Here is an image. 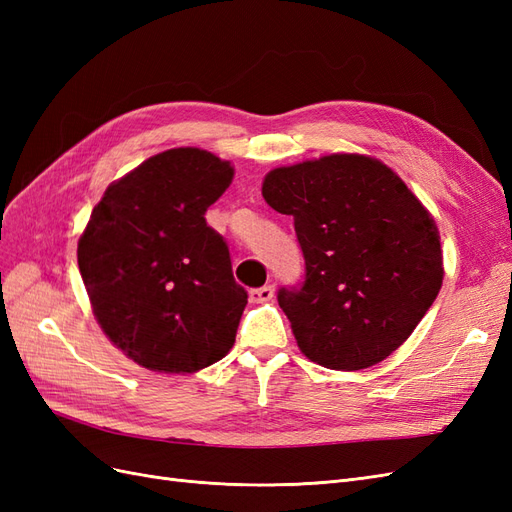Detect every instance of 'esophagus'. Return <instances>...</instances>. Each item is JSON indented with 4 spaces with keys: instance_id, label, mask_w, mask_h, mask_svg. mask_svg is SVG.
Returning a JSON list of instances; mask_svg holds the SVG:
<instances>
[{
    "instance_id": "1",
    "label": "esophagus",
    "mask_w": 512,
    "mask_h": 512,
    "mask_svg": "<svg viewBox=\"0 0 512 512\" xmlns=\"http://www.w3.org/2000/svg\"><path fill=\"white\" fill-rule=\"evenodd\" d=\"M273 294H275V286L267 284V286H262V288L250 290V299H252L254 303H265V301H271V299H273Z\"/></svg>"
}]
</instances>
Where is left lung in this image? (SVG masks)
I'll return each instance as SVG.
<instances>
[{"mask_svg":"<svg viewBox=\"0 0 512 512\" xmlns=\"http://www.w3.org/2000/svg\"><path fill=\"white\" fill-rule=\"evenodd\" d=\"M262 196L292 215L303 252V282L277 292L301 352L342 371L384 361L442 288L427 209L389 166L359 153L275 168Z\"/></svg>","mask_w":512,"mask_h":512,"instance_id":"1","label":"left lung"}]
</instances>
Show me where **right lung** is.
<instances>
[{"label":"right lung","instance_id":"add662e5","mask_svg":"<svg viewBox=\"0 0 512 512\" xmlns=\"http://www.w3.org/2000/svg\"><path fill=\"white\" fill-rule=\"evenodd\" d=\"M213 153H158L108 185L79 239V269L102 331L130 359L192 374L235 344L247 292L205 213L232 181Z\"/></svg>","mask_w":512,"mask_h":512}]
</instances>
